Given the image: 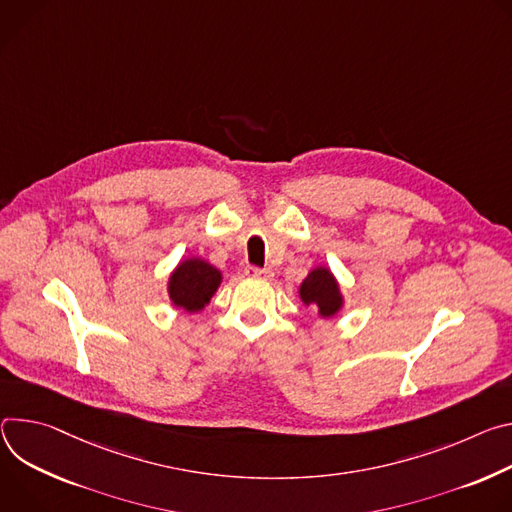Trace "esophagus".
<instances>
[{"label": "esophagus", "mask_w": 512, "mask_h": 512, "mask_svg": "<svg viewBox=\"0 0 512 512\" xmlns=\"http://www.w3.org/2000/svg\"><path fill=\"white\" fill-rule=\"evenodd\" d=\"M244 274H246L248 278H264V280L272 278V270H268V268H258V266H246Z\"/></svg>", "instance_id": "esophagus-1"}]
</instances>
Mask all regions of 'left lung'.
<instances>
[{
    "label": "left lung",
    "instance_id": "1",
    "mask_svg": "<svg viewBox=\"0 0 512 512\" xmlns=\"http://www.w3.org/2000/svg\"><path fill=\"white\" fill-rule=\"evenodd\" d=\"M299 295L301 301L317 309L323 319L337 315V311L344 307V297L342 291H339L337 280L325 266H317L307 274L299 287Z\"/></svg>",
    "mask_w": 512,
    "mask_h": 512
}]
</instances>
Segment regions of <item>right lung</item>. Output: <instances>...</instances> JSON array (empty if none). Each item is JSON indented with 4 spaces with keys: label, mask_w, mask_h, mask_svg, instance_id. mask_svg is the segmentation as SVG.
Returning a JSON list of instances; mask_svg holds the SVG:
<instances>
[{
    "label": "right lung",
    "mask_w": 512,
    "mask_h": 512,
    "mask_svg": "<svg viewBox=\"0 0 512 512\" xmlns=\"http://www.w3.org/2000/svg\"><path fill=\"white\" fill-rule=\"evenodd\" d=\"M221 285V272L203 258H185L168 278V297L175 307L197 313L209 305Z\"/></svg>",
    "instance_id": "add662e5"
}]
</instances>
